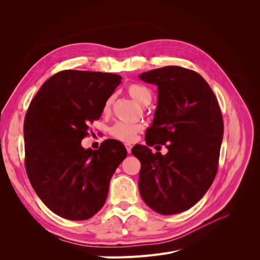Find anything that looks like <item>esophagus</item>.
I'll use <instances>...</instances> for the list:
<instances>
[{"mask_svg": "<svg viewBox=\"0 0 260 260\" xmlns=\"http://www.w3.org/2000/svg\"><path fill=\"white\" fill-rule=\"evenodd\" d=\"M125 147H126V151H127V153H128V154H131V152H132V147H133V146H132L131 144L126 143V144H125Z\"/></svg>", "mask_w": 260, "mask_h": 260, "instance_id": "1", "label": "esophagus"}]
</instances>
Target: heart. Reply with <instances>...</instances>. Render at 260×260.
<instances>
[{
	"mask_svg": "<svg viewBox=\"0 0 260 260\" xmlns=\"http://www.w3.org/2000/svg\"><path fill=\"white\" fill-rule=\"evenodd\" d=\"M127 92L135 101H137L142 106H147L152 102V99H153L151 90L142 84H131L127 87ZM114 101H115V94L109 95L103 106L104 113L111 112ZM141 129H142L141 124H132V123L119 121L109 128V133H111V135L114 138L120 141L131 142L136 138V135H137L139 132H141Z\"/></svg>",
	"mask_w": 260,
	"mask_h": 260,
	"instance_id": "obj_1",
	"label": "heart"
}]
</instances>
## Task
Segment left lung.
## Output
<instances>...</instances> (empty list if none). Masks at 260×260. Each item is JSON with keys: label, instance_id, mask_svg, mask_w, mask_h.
I'll return each mask as SVG.
<instances>
[{"label": "left lung", "instance_id": "1", "mask_svg": "<svg viewBox=\"0 0 260 260\" xmlns=\"http://www.w3.org/2000/svg\"><path fill=\"white\" fill-rule=\"evenodd\" d=\"M139 78L158 87V104L148 146L168 144L167 155L135 145L132 154L141 163L140 195L162 215L184 212L208 192L217 174L223 137V120L215 94L198 73L166 66Z\"/></svg>", "mask_w": 260, "mask_h": 260}]
</instances>
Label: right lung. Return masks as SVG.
I'll return each instance as SVG.
<instances>
[{"label": "right lung", "mask_w": 260, "mask_h": 260, "mask_svg": "<svg viewBox=\"0 0 260 260\" xmlns=\"http://www.w3.org/2000/svg\"><path fill=\"white\" fill-rule=\"evenodd\" d=\"M116 74L62 71L31 100L24 120L25 168L45 206L70 220H86L105 203L109 181L127 152L108 139L98 149L82 147L121 83Z\"/></svg>", "instance_id": "1"}]
</instances>
